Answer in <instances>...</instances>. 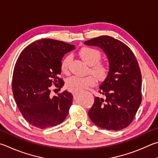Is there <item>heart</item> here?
<instances>
[{
    "label": "heart",
    "instance_id": "heart-1",
    "mask_svg": "<svg viewBox=\"0 0 158 158\" xmlns=\"http://www.w3.org/2000/svg\"><path fill=\"white\" fill-rule=\"evenodd\" d=\"M79 55L85 64L90 66V72L97 79L101 80L104 79L107 75V65L99 62L101 59V52L95 48L84 47L79 51ZM71 60L70 56L64 57L61 64V69L63 73H67L69 69V64ZM96 79L93 75L85 77L73 75L68 77L66 80V84L68 88L72 91L75 92L86 88L95 84Z\"/></svg>",
    "mask_w": 158,
    "mask_h": 158
}]
</instances>
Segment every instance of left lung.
I'll return each mask as SVG.
<instances>
[{"instance_id":"obj_1","label":"left lung","mask_w":158,"mask_h":158,"mask_svg":"<svg viewBox=\"0 0 158 158\" xmlns=\"http://www.w3.org/2000/svg\"><path fill=\"white\" fill-rule=\"evenodd\" d=\"M84 44L101 48L109 64L108 75L99 90L104 98L94 97L89 117L103 129L122 130L133 121L142 102V74L138 63L130 48L113 37L98 36Z\"/></svg>"}]
</instances>
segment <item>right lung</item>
Here are the masks:
<instances>
[{
    "label": "right lung",
    "mask_w": 158,
    "mask_h": 158,
    "mask_svg": "<svg viewBox=\"0 0 158 158\" xmlns=\"http://www.w3.org/2000/svg\"><path fill=\"white\" fill-rule=\"evenodd\" d=\"M74 49V45L44 39L31 44L20 54L13 73V94L22 115L34 127H54L67 117L73 94L64 91L52 97L50 87L57 79L58 87H63L64 81L58 78L62 59Z\"/></svg>",
    "instance_id": "1"
}]
</instances>
